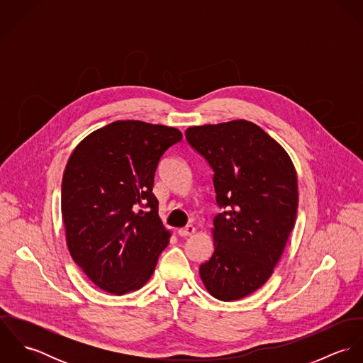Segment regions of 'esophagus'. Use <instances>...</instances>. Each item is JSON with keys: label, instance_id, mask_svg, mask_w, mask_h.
Masks as SVG:
<instances>
[{"label": "esophagus", "instance_id": "obj_1", "mask_svg": "<svg viewBox=\"0 0 363 363\" xmlns=\"http://www.w3.org/2000/svg\"><path fill=\"white\" fill-rule=\"evenodd\" d=\"M194 232H196V228H194L193 225H187L186 228H180V229H177V235H179V236H182V238L191 236Z\"/></svg>", "mask_w": 363, "mask_h": 363}]
</instances>
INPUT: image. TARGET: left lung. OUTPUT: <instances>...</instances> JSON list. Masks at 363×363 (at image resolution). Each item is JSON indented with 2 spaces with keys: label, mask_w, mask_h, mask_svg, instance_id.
<instances>
[{
  "label": "left lung",
  "mask_w": 363,
  "mask_h": 363,
  "mask_svg": "<svg viewBox=\"0 0 363 363\" xmlns=\"http://www.w3.org/2000/svg\"><path fill=\"white\" fill-rule=\"evenodd\" d=\"M189 144L213 170V253L200 265L208 292L242 299L272 275L294 229L298 176L286 151L257 124L232 120L186 130Z\"/></svg>",
  "instance_id": "obj_1"
}]
</instances>
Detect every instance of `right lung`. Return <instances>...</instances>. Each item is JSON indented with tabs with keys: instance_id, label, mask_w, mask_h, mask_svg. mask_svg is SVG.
I'll use <instances>...</instances> for the list:
<instances>
[{
	"instance_id": "obj_1",
	"label": "right lung",
	"mask_w": 363,
	"mask_h": 363,
	"mask_svg": "<svg viewBox=\"0 0 363 363\" xmlns=\"http://www.w3.org/2000/svg\"><path fill=\"white\" fill-rule=\"evenodd\" d=\"M174 127L118 120L85 137L69 156L61 213L72 259L104 292L143 288L170 232L152 187L160 156L182 141Z\"/></svg>"
}]
</instances>
